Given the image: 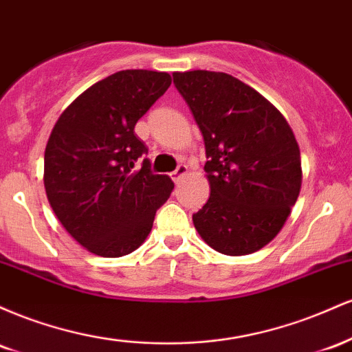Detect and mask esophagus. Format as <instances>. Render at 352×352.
I'll return each mask as SVG.
<instances>
[{"label":"esophagus","mask_w":352,"mask_h":352,"mask_svg":"<svg viewBox=\"0 0 352 352\" xmlns=\"http://www.w3.org/2000/svg\"><path fill=\"white\" fill-rule=\"evenodd\" d=\"M187 172H188V167L185 164H180L179 167L175 168V170H173L172 173H170V177H172V180L175 182V184H179V182L184 179L185 175H187Z\"/></svg>","instance_id":"1"}]
</instances>
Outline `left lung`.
<instances>
[{
	"label": "left lung",
	"mask_w": 352,
	"mask_h": 352,
	"mask_svg": "<svg viewBox=\"0 0 352 352\" xmlns=\"http://www.w3.org/2000/svg\"><path fill=\"white\" fill-rule=\"evenodd\" d=\"M204 135L210 182L193 225L218 253L258 252L280 233L301 190V155L283 114L225 72H173Z\"/></svg>",
	"instance_id": "1"
}]
</instances>
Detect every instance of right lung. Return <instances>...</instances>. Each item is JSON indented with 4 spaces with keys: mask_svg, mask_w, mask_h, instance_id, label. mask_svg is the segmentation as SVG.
Returning <instances> with one entry per match:
<instances>
[{
    "mask_svg": "<svg viewBox=\"0 0 352 352\" xmlns=\"http://www.w3.org/2000/svg\"><path fill=\"white\" fill-rule=\"evenodd\" d=\"M172 84L167 72L125 69L76 98L52 127L44 188L58 220L78 243L104 258L132 253L151 233L173 182L139 157L134 127Z\"/></svg>",
    "mask_w": 352,
    "mask_h": 352,
    "instance_id": "right-lung-1",
    "label": "right lung"
}]
</instances>
